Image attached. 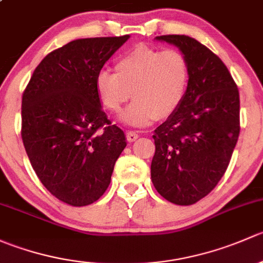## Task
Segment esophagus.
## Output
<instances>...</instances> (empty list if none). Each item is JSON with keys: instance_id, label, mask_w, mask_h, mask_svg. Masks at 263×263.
<instances>
[{"instance_id": "1", "label": "esophagus", "mask_w": 263, "mask_h": 263, "mask_svg": "<svg viewBox=\"0 0 263 263\" xmlns=\"http://www.w3.org/2000/svg\"><path fill=\"white\" fill-rule=\"evenodd\" d=\"M126 137H127V140H128L129 142H134V141H136L137 139H139V134H137V132H135V131H128L126 134Z\"/></svg>"}]
</instances>
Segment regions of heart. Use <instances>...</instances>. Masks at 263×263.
<instances>
[{
    "instance_id": "b5f03b06",
    "label": "heart",
    "mask_w": 263,
    "mask_h": 263,
    "mask_svg": "<svg viewBox=\"0 0 263 263\" xmlns=\"http://www.w3.org/2000/svg\"><path fill=\"white\" fill-rule=\"evenodd\" d=\"M190 84V65L177 49L160 50L137 46L115 63V73L102 70L95 78L100 103L112 113L134 98L123 115L132 126H144L153 119H166L182 105Z\"/></svg>"
}]
</instances>
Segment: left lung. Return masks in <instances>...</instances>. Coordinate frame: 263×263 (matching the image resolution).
Returning a JSON list of instances; mask_svg holds the SVG:
<instances>
[{
  "instance_id": "1",
  "label": "left lung",
  "mask_w": 263,
  "mask_h": 263,
  "mask_svg": "<svg viewBox=\"0 0 263 263\" xmlns=\"http://www.w3.org/2000/svg\"><path fill=\"white\" fill-rule=\"evenodd\" d=\"M190 65V84L179 109L155 129L151 181L176 205H193L216 187L240 131L239 90L208 47L187 35H160Z\"/></svg>"
}]
</instances>
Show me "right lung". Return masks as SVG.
Masks as SVG:
<instances>
[{
  "label": "right lung",
  "instance_id": "obj_1",
  "mask_svg": "<svg viewBox=\"0 0 263 263\" xmlns=\"http://www.w3.org/2000/svg\"><path fill=\"white\" fill-rule=\"evenodd\" d=\"M128 35L85 38L52 50L23 92L21 139L39 181L71 206L99 200L126 147L108 119L95 78Z\"/></svg>",
  "mask_w": 263,
  "mask_h": 263
}]
</instances>
